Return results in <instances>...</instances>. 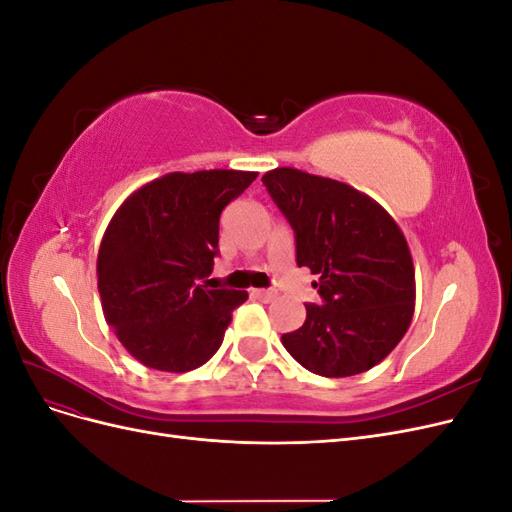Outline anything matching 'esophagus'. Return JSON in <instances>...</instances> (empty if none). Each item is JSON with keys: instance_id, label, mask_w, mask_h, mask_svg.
<instances>
[{"instance_id": "34e87169", "label": "esophagus", "mask_w": 512, "mask_h": 512, "mask_svg": "<svg viewBox=\"0 0 512 512\" xmlns=\"http://www.w3.org/2000/svg\"><path fill=\"white\" fill-rule=\"evenodd\" d=\"M252 297H256L258 301L269 303V301H275V299H277V292H275V290H267V288H254V290H252Z\"/></svg>"}]
</instances>
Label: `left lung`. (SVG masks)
Instances as JSON below:
<instances>
[{
	"label": "left lung",
	"mask_w": 512,
	"mask_h": 512,
	"mask_svg": "<svg viewBox=\"0 0 512 512\" xmlns=\"http://www.w3.org/2000/svg\"><path fill=\"white\" fill-rule=\"evenodd\" d=\"M297 241V265L318 275L322 305H305L303 327L282 335L297 363L324 378L378 365L414 314V265L404 232L374 198L297 168L262 175Z\"/></svg>",
	"instance_id": "8db88e82"
}]
</instances>
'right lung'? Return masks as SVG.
I'll use <instances>...</instances> for the list:
<instances>
[{
	"label": "right lung",
	"mask_w": 512,
	"mask_h": 512,
	"mask_svg": "<svg viewBox=\"0 0 512 512\" xmlns=\"http://www.w3.org/2000/svg\"><path fill=\"white\" fill-rule=\"evenodd\" d=\"M258 173H168L132 192L115 211L98 252L102 312L145 367L196 369L218 352L245 290L196 284L218 256L220 215Z\"/></svg>",
	"instance_id": "1"
}]
</instances>
